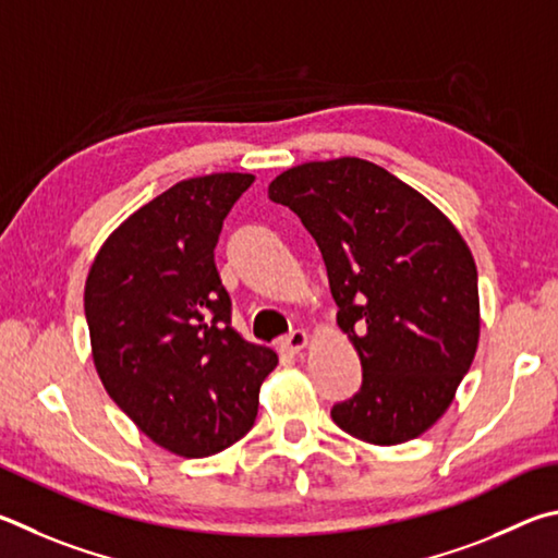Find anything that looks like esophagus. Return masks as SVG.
Masks as SVG:
<instances>
[{
  "instance_id": "esophagus-1",
  "label": "esophagus",
  "mask_w": 558,
  "mask_h": 558,
  "mask_svg": "<svg viewBox=\"0 0 558 558\" xmlns=\"http://www.w3.org/2000/svg\"><path fill=\"white\" fill-rule=\"evenodd\" d=\"M308 345V333L306 330H294V333H291L284 343H281V353H287V355H299L301 350H304Z\"/></svg>"
}]
</instances>
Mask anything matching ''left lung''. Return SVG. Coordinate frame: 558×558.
I'll return each instance as SVG.
<instances>
[{"mask_svg":"<svg viewBox=\"0 0 558 558\" xmlns=\"http://www.w3.org/2000/svg\"><path fill=\"white\" fill-rule=\"evenodd\" d=\"M324 254L338 326L363 387L330 409L375 446L412 441L451 407L481 338L477 269L461 232L412 185L343 156L294 166L269 183Z\"/></svg>","mask_w":558,"mask_h":558,"instance_id":"1","label":"left lung"}]
</instances>
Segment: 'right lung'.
<instances>
[{
    "label": "right lung",
    "mask_w": 558,
    "mask_h": 558,
    "mask_svg": "<svg viewBox=\"0 0 558 558\" xmlns=\"http://www.w3.org/2000/svg\"><path fill=\"white\" fill-rule=\"evenodd\" d=\"M252 173L171 185L132 213L85 281L93 363L107 395L156 446L205 458L250 432L279 357L230 326L215 244Z\"/></svg>",
    "instance_id": "add662e5"
}]
</instances>
